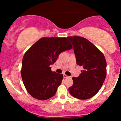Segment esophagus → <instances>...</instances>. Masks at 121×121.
<instances>
[{"instance_id":"esophagus-1","label":"esophagus","mask_w":121,"mask_h":121,"mask_svg":"<svg viewBox=\"0 0 121 121\" xmlns=\"http://www.w3.org/2000/svg\"><path fill=\"white\" fill-rule=\"evenodd\" d=\"M70 78V76H67L66 74H64V78Z\"/></svg>"}]
</instances>
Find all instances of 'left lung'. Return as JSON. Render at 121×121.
I'll return each mask as SVG.
<instances>
[{
	"instance_id": "1",
	"label": "left lung",
	"mask_w": 121,
	"mask_h": 121,
	"mask_svg": "<svg viewBox=\"0 0 121 121\" xmlns=\"http://www.w3.org/2000/svg\"><path fill=\"white\" fill-rule=\"evenodd\" d=\"M73 46L76 63L83 67L73 84L68 88L71 96L88 99L94 96L103 85L107 74V62L103 53L86 39L79 36L67 37Z\"/></svg>"
}]
</instances>
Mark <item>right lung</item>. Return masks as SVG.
Instances as JSON below:
<instances>
[{
  "label": "right lung",
  "mask_w": 121,
  "mask_h": 121,
  "mask_svg": "<svg viewBox=\"0 0 121 121\" xmlns=\"http://www.w3.org/2000/svg\"><path fill=\"white\" fill-rule=\"evenodd\" d=\"M73 48L66 37H42L25 53L21 76L28 93L38 100L52 98L63 79L62 74L52 71L60 53Z\"/></svg>",
  "instance_id": "right-lung-1"
}]
</instances>
